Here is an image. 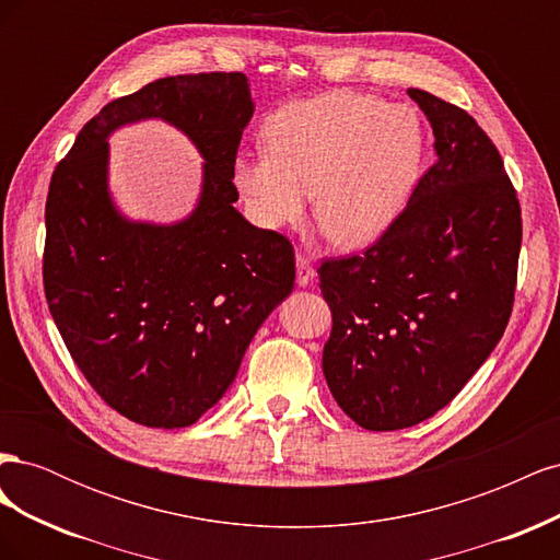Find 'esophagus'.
Returning a JSON list of instances; mask_svg holds the SVG:
<instances>
[{
	"mask_svg": "<svg viewBox=\"0 0 560 560\" xmlns=\"http://www.w3.org/2000/svg\"><path fill=\"white\" fill-rule=\"evenodd\" d=\"M313 278H315V268H313L311 259L306 257V254L299 252L296 254V282L301 287H308L313 282Z\"/></svg>",
	"mask_w": 560,
	"mask_h": 560,
	"instance_id": "esophagus-1",
	"label": "esophagus"
}]
</instances>
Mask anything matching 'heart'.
I'll list each match as a JSON object with an SVG mask.
<instances>
[{
  "instance_id": "1",
  "label": "heart",
  "mask_w": 560,
  "mask_h": 560,
  "mask_svg": "<svg viewBox=\"0 0 560 560\" xmlns=\"http://www.w3.org/2000/svg\"><path fill=\"white\" fill-rule=\"evenodd\" d=\"M266 149L238 154L233 184L249 219L296 226L315 191V222L341 247H364L393 226L420 173L413 109L374 95L331 91L268 116Z\"/></svg>"
}]
</instances>
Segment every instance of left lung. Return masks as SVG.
Masks as SVG:
<instances>
[{
	"instance_id": "left-lung-1",
	"label": "left lung",
	"mask_w": 560,
	"mask_h": 560,
	"mask_svg": "<svg viewBox=\"0 0 560 560\" xmlns=\"http://www.w3.org/2000/svg\"><path fill=\"white\" fill-rule=\"evenodd\" d=\"M436 161L381 238L317 268L331 308L322 371L364 430L418 425L460 393L510 322L521 206L502 156L474 118L409 89Z\"/></svg>"
}]
</instances>
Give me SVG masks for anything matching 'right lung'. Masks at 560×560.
<instances>
[{"label":"right lung","mask_w":560,"mask_h":560,"mask_svg":"<svg viewBox=\"0 0 560 560\" xmlns=\"http://www.w3.org/2000/svg\"><path fill=\"white\" fill-rule=\"evenodd\" d=\"M252 114L241 72L151 81L100 109L50 177L48 311L95 393L140 425H194L292 294V243L233 208V161ZM144 117L179 127L207 161L199 206L177 225L130 223L108 194L106 138Z\"/></svg>","instance_id":"add662e5"}]
</instances>
